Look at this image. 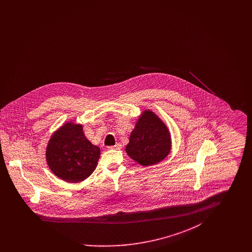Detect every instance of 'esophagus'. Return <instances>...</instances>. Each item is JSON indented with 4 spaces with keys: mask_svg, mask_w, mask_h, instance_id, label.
<instances>
[{
    "mask_svg": "<svg viewBox=\"0 0 252 252\" xmlns=\"http://www.w3.org/2000/svg\"><path fill=\"white\" fill-rule=\"evenodd\" d=\"M108 148H109V149H116V150H118V149L122 148V144H121L120 143H117V144H115V145H113V146H109Z\"/></svg>",
    "mask_w": 252,
    "mask_h": 252,
    "instance_id": "esophagus-1",
    "label": "esophagus"
}]
</instances>
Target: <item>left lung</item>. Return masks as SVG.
<instances>
[{"label":"left lung","mask_w":252,"mask_h":252,"mask_svg":"<svg viewBox=\"0 0 252 252\" xmlns=\"http://www.w3.org/2000/svg\"><path fill=\"white\" fill-rule=\"evenodd\" d=\"M171 134L164 122L150 109H144L130 133L126 152L143 166L160 162L171 151Z\"/></svg>","instance_id":"8db88e82"}]
</instances>
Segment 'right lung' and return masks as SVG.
<instances>
[{
  "label": "right lung",
  "mask_w": 252,
  "mask_h": 252,
  "mask_svg": "<svg viewBox=\"0 0 252 252\" xmlns=\"http://www.w3.org/2000/svg\"><path fill=\"white\" fill-rule=\"evenodd\" d=\"M100 148L85 136L83 126L69 121L53 133L46 147L50 170L60 180L81 182L95 170Z\"/></svg>",
  "instance_id": "1"
}]
</instances>
